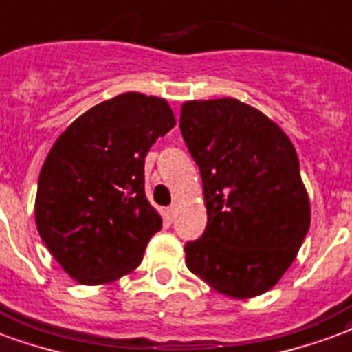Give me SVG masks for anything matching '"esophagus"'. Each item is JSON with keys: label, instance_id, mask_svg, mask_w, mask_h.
<instances>
[{"label": "esophagus", "instance_id": "obj_1", "mask_svg": "<svg viewBox=\"0 0 352 352\" xmlns=\"http://www.w3.org/2000/svg\"><path fill=\"white\" fill-rule=\"evenodd\" d=\"M166 217H168V221H174V217H176V204L168 206V210H166Z\"/></svg>", "mask_w": 352, "mask_h": 352}]
</instances>
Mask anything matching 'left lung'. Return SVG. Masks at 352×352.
<instances>
[{
	"mask_svg": "<svg viewBox=\"0 0 352 352\" xmlns=\"http://www.w3.org/2000/svg\"><path fill=\"white\" fill-rule=\"evenodd\" d=\"M179 129L202 176L208 226L186 263L215 292L250 298L276 286L310 228L289 137L236 98L182 105Z\"/></svg>",
	"mask_w": 352,
	"mask_h": 352,
	"instance_id": "left-lung-1",
	"label": "left lung"
}]
</instances>
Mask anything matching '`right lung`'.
<instances>
[{"label": "right lung", "mask_w": 352, "mask_h": 352, "mask_svg": "<svg viewBox=\"0 0 352 352\" xmlns=\"http://www.w3.org/2000/svg\"><path fill=\"white\" fill-rule=\"evenodd\" d=\"M174 126L166 100L124 92L83 113L55 141L38 176L35 221L74 280L109 284L139 267L163 224L144 195V157Z\"/></svg>", "instance_id": "add662e5"}]
</instances>
